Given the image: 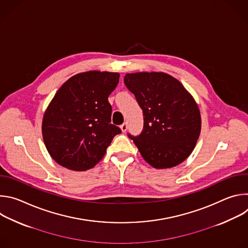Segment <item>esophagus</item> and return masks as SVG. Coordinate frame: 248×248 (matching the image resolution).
<instances>
[{
  "label": "esophagus",
  "instance_id": "esophagus-1",
  "mask_svg": "<svg viewBox=\"0 0 248 248\" xmlns=\"http://www.w3.org/2000/svg\"><path fill=\"white\" fill-rule=\"evenodd\" d=\"M121 129L123 132H125L126 129H127V124L126 123H124L122 125H121Z\"/></svg>",
  "mask_w": 248,
  "mask_h": 248
}]
</instances>
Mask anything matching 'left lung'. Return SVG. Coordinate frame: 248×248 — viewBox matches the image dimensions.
I'll list each match as a JSON object with an SVG mask.
<instances>
[{"label": "left lung", "instance_id": "obj_1", "mask_svg": "<svg viewBox=\"0 0 248 248\" xmlns=\"http://www.w3.org/2000/svg\"><path fill=\"white\" fill-rule=\"evenodd\" d=\"M124 84L143 111V129L128 134L141 156L155 169L172 168L193 151L201 130V116L192 95L165 73H134Z\"/></svg>", "mask_w": 248, "mask_h": 248}]
</instances>
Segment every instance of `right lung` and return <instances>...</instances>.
Instances as JSON below:
<instances>
[{
	"label": "right lung",
	"instance_id": "obj_1",
	"mask_svg": "<svg viewBox=\"0 0 248 248\" xmlns=\"http://www.w3.org/2000/svg\"><path fill=\"white\" fill-rule=\"evenodd\" d=\"M120 74L90 70L67 79L57 91L42 121V135L50 156L72 170L93 168L121 128L111 124L109 95Z\"/></svg>",
	"mask_w": 248,
	"mask_h": 248
}]
</instances>
